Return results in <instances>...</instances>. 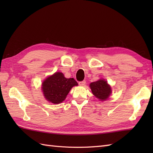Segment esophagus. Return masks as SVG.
<instances>
[{"label":"esophagus","mask_w":153,"mask_h":153,"mask_svg":"<svg viewBox=\"0 0 153 153\" xmlns=\"http://www.w3.org/2000/svg\"><path fill=\"white\" fill-rule=\"evenodd\" d=\"M85 80L82 81V82H79V85H81V86L85 85Z\"/></svg>","instance_id":"obj_1"}]
</instances>
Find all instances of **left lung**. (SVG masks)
<instances>
[{
  "label": "left lung",
  "instance_id": "8db88e82",
  "mask_svg": "<svg viewBox=\"0 0 153 153\" xmlns=\"http://www.w3.org/2000/svg\"><path fill=\"white\" fill-rule=\"evenodd\" d=\"M89 86L93 95L101 101L108 99L112 93L110 85L107 83L106 81L103 79L91 83Z\"/></svg>",
  "mask_w": 153,
  "mask_h": 153
}]
</instances>
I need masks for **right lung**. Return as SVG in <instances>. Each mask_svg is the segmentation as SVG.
<instances>
[{
	"mask_svg": "<svg viewBox=\"0 0 153 153\" xmlns=\"http://www.w3.org/2000/svg\"><path fill=\"white\" fill-rule=\"evenodd\" d=\"M78 83L74 78H66L61 72H56L42 83L45 98L53 104H60L66 98L70 91Z\"/></svg>",
	"mask_w": 153,
	"mask_h": 153,
	"instance_id": "1",
	"label": "right lung"
}]
</instances>
